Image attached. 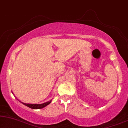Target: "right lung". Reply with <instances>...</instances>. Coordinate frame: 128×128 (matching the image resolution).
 Masks as SVG:
<instances>
[{"label": "right lung", "mask_w": 128, "mask_h": 128, "mask_svg": "<svg viewBox=\"0 0 128 128\" xmlns=\"http://www.w3.org/2000/svg\"><path fill=\"white\" fill-rule=\"evenodd\" d=\"M12 93H13V92H12ZM20 101L21 103H22V104L25 105V106H28V107L32 108V109H36H36H41V108H44L45 106H47L48 105H49L50 102H51L52 100H50V101H48V102L43 103V104H26V103L22 102L20 101Z\"/></svg>", "instance_id": "obj_1"}]
</instances>
